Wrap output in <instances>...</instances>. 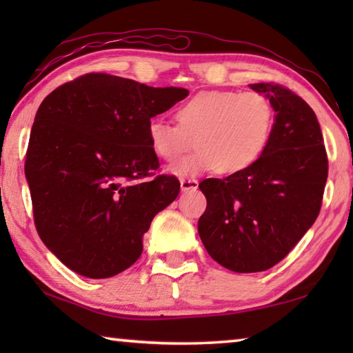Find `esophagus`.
Instances as JSON below:
<instances>
[{
	"instance_id": "obj_1",
	"label": "esophagus",
	"mask_w": 353,
	"mask_h": 353,
	"mask_svg": "<svg viewBox=\"0 0 353 353\" xmlns=\"http://www.w3.org/2000/svg\"><path fill=\"white\" fill-rule=\"evenodd\" d=\"M199 182L196 179H181V190L182 191H190L198 188Z\"/></svg>"
}]
</instances>
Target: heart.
<instances>
[{
    "instance_id": "obj_1",
    "label": "heart",
    "mask_w": 353,
    "mask_h": 353,
    "mask_svg": "<svg viewBox=\"0 0 353 353\" xmlns=\"http://www.w3.org/2000/svg\"><path fill=\"white\" fill-rule=\"evenodd\" d=\"M177 124L162 118L148 123V143L159 159L172 162L198 146V151L171 166L181 176L216 170L232 176L249 170L265 155L276 130L272 101L259 92L210 90L196 93L176 110Z\"/></svg>"
}]
</instances>
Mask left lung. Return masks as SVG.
I'll list each match as a JSON object with an SVG mask.
<instances>
[{
  "mask_svg": "<svg viewBox=\"0 0 353 353\" xmlns=\"http://www.w3.org/2000/svg\"><path fill=\"white\" fill-rule=\"evenodd\" d=\"M250 88L276 107L270 148L249 170L199 183L207 198L199 236L212 259L234 272L266 271L290 254L318 218L328 176L312 107L280 83Z\"/></svg>",
  "mask_w": 353,
  "mask_h": 353,
  "instance_id": "1",
  "label": "left lung"
}]
</instances>
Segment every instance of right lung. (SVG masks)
<instances>
[{
    "instance_id": "right-lung-1",
    "label": "right lung",
    "mask_w": 353,
    "mask_h": 353,
    "mask_svg": "<svg viewBox=\"0 0 353 353\" xmlns=\"http://www.w3.org/2000/svg\"><path fill=\"white\" fill-rule=\"evenodd\" d=\"M187 97V88L88 73L40 104L25 162L34 224L71 271L107 279L139 260L152 218L181 191L176 176L154 177L148 123Z\"/></svg>"
}]
</instances>
